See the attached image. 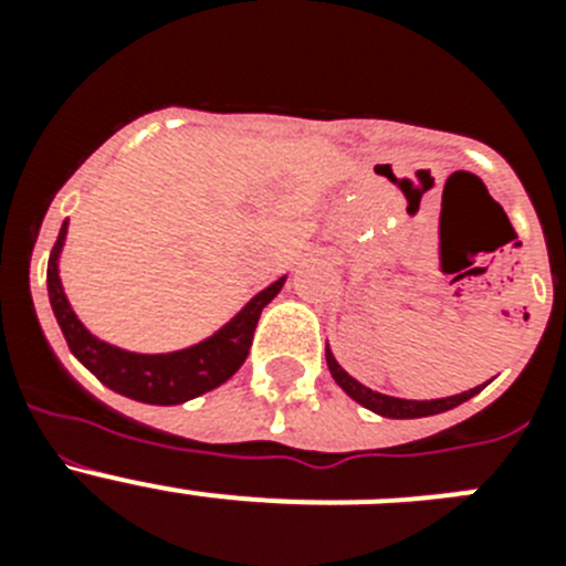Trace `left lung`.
Masks as SVG:
<instances>
[{"label":"left lung","mask_w":566,"mask_h":566,"mask_svg":"<svg viewBox=\"0 0 566 566\" xmlns=\"http://www.w3.org/2000/svg\"><path fill=\"white\" fill-rule=\"evenodd\" d=\"M326 363L334 382H337L339 388L354 399V402H359L363 408H368V411L388 419H419V417H433V413L451 411V408H457V405L468 402L470 397H476L484 385H488L484 382L479 385V388H470V391H462L457 394V397H444V399H399V397H388V394L371 391V388H365V385L357 382L354 377H348V374L339 368V363L334 359V354L328 352V348H326Z\"/></svg>","instance_id":"obj_1"}]
</instances>
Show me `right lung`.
<instances>
[{"mask_svg": "<svg viewBox=\"0 0 566 566\" xmlns=\"http://www.w3.org/2000/svg\"><path fill=\"white\" fill-rule=\"evenodd\" d=\"M64 238H67V221L62 223L56 247L48 260V294L59 328L67 339L70 352L76 354V359L87 371L96 374L115 394L135 399V402L181 405L227 382L243 365L249 348H252L260 312L277 297V292L286 283V277L274 280L272 286L254 294L221 332H214L203 343L169 354L124 352L118 345L93 337L84 328L82 319L76 317V312L70 308L62 277H59V254H62Z\"/></svg>", "mask_w": 566, "mask_h": 566, "instance_id": "add662e5", "label": "right lung"}]
</instances>
